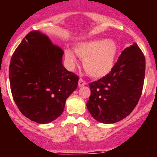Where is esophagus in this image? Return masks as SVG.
Returning <instances> with one entry per match:
<instances>
[{
  "instance_id": "esophagus-1",
  "label": "esophagus",
  "mask_w": 157,
  "mask_h": 157,
  "mask_svg": "<svg viewBox=\"0 0 157 157\" xmlns=\"http://www.w3.org/2000/svg\"><path fill=\"white\" fill-rule=\"evenodd\" d=\"M86 84V82L84 81L83 79L80 78V79L78 80V87H82V86H84Z\"/></svg>"
}]
</instances>
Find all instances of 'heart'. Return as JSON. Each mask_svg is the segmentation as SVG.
I'll use <instances>...</instances> for the list:
<instances>
[{"instance_id": "obj_1", "label": "heart", "mask_w": 157, "mask_h": 157, "mask_svg": "<svg viewBox=\"0 0 157 157\" xmlns=\"http://www.w3.org/2000/svg\"><path fill=\"white\" fill-rule=\"evenodd\" d=\"M120 47L113 39L90 40L78 43L75 52L83 59V67L90 76L101 78L114 69ZM65 58L71 67L77 63L75 55L70 49L65 50Z\"/></svg>"}]
</instances>
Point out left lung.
Here are the masks:
<instances>
[{"instance_id":"obj_1","label":"left lung","mask_w":157,"mask_h":157,"mask_svg":"<svg viewBox=\"0 0 157 157\" xmlns=\"http://www.w3.org/2000/svg\"><path fill=\"white\" fill-rule=\"evenodd\" d=\"M145 59L136 43L126 48L110 74L90 84L86 107L94 120L115 123L130 114L141 97Z\"/></svg>"}]
</instances>
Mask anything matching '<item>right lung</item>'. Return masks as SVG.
Segmentation results:
<instances>
[{
	"label": "right lung",
	"instance_id": "right-lung-1",
	"mask_svg": "<svg viewBox=\"0 0 157 157\" xmlns=\"http://www.w3.org/2000/svg\"><path fill=\"white\" fill-rule=\"evenodd\" d=\"M63 51L39 30L30 32L14 52L9 80L14 101L22 114L40 124L63 113L78 77L63 67Z\"/></svg>",
	"mask_w": 157,
	"mask_h": 157
}]
</instances>
